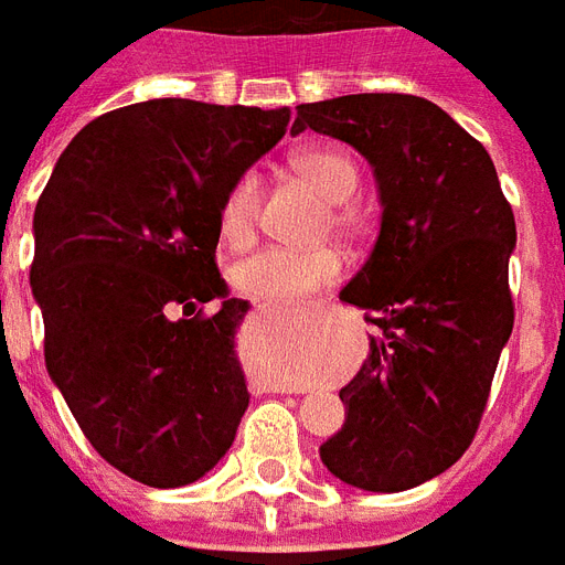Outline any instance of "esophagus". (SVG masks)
I'll use <instances>...</instances> for the list:
<instances>
[{
    "label": "esophagus",
    "instance_id": "esophagus-1",
    "mask_svg": "<svg viewBox=\"0 0 565 565\" xmlns=\"http://www.w3.org/2000/svg\"><path fill=\"white\" fill-rule=\"evenodd\" d=\"M257 388H260V383H257ZM263 388H278V386H263ZM281 392H284V388H281Z\"/></svg>",
    "mask_w": 565,
    "mask_h": 565
}]
</instances>
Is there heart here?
<instances>
[{"label":"heart","mask_w":565,"mask_h":565,"mask_svg":"<svg viewBox=\"0 0 565 565\" xmlns=\"http://www.w3.org/2000/svg\"><path fill=\"white\" fill-rule=\"evenodd\" d=\"M296 177H302L317 194L338 206L332 224L347 230L353 224V212L344 206L359 188V170L353 158L341 149H302L290 158ZM260 215V179L257 173H242L227 185L218 203V230L227 245H248ZM341 254L332 248L294 250V248H260L233 266V284L242 294L266 302H290L299 296L320 290L341 275Z\"/></svg>","instance_id":"heart-1"}]
</instances>
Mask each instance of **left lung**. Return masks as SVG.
I'll return each instance as SVG.
<instances>
[{
  "mask_svg": "<svg viewBox=\"0 0 565 565\" xmlns=\"http://www.w3.org/2000/svg\"><path fill=\"white\" fill-rule=\"evenodd\" d=\"M350 143L374 167L380 233L341 299L365 311L371 353L338 395L320 446L341 482L395 494L449 470L473 443L515 323V215L494 161L428 98L398 92L299 104L290 134Z\"/></svg>",
  "mask_w": 565,
  "mask_h": 565,
  "instance_id": "left-lung-1",
  "label": "left lung"
}]
</instances>
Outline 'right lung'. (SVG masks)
<instances>
[{
	"label": "right lung",
	"mask_w": 565,
	"mask_h": 565,
	"mask_svg": "<svg viewBox=\"0 0 565 565\" xmlns=\"http://www.w3.org/2000/svg\"><path fill=\"white\" fill-rule=\"evenodd\" d=\"M287 122V107L128 104L71 140L38 198L29 284L47 374L95 452L149 488L206 476L248 411V302L215 263L218 203Z\"/></svg>",
	"instance_id": "1"
}]
</instances>
